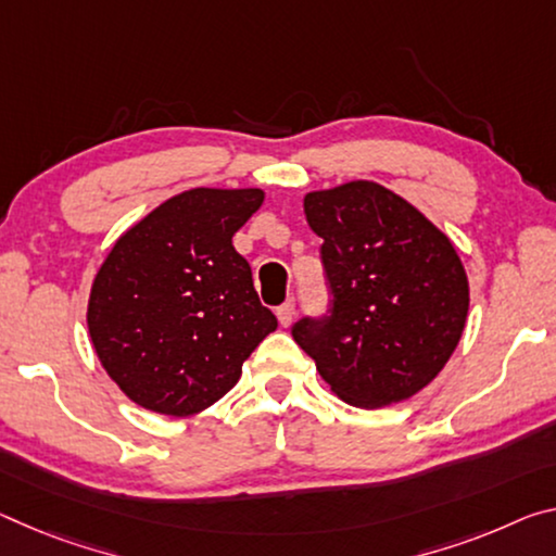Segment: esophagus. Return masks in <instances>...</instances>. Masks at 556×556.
I'll use <instances>...</instances> for the list:
<instances>
[{
    "label": "esophagus",
    "mask_w": 556,
    "mask_h": 556,
    "mask_svg": "<svg viewBox=\"0 0 556 556\" xmlns=\"http://www.w3.org/2000/svg\"><path fill=\"white\" fill-rule=\"evenodd\" d=\"M294 314H296V302L294 299H287V302L277 309V319L281 326H289L294 319Z\"/></svg>",
    "instance_id": "obj_1"
}]
</instances>
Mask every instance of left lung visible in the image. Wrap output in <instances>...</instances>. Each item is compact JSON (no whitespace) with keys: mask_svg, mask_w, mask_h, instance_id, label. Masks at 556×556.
Masks as SVG:
<instances>
[{"mask_svg":"<svg viewBox=\"0 0 556 556\" xmlns=\"http://www.w3.org/2000/svg\"><path fill=\"white\" fill-rule=\"evenodd\" d=\"M331 309L294 324L331 391L356 408L401 403L433 381L463 337L468 275L451 237L371 180L306 192Z\"/></svg>","mask_w":556,"mask_h":556,"instance_id":"1","label":"left lung"}]
</instances>
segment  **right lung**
<instances>
[{"mask_svg":"<svg viewBox=\"0 0 556 556\" xmlns=\"http://www.w3.org/2000/svg\"><path fill=\"white\" fill-rule=\"evenodd\" d=\"M260 188H192L123 232L88 296V333L118 389L146 410L188 418L232 389L277 329L232 237Z\"/></svg>","mask_w":556,"mask_h":556,"instance_id":"1","label":"right lung"}]
</instances>
